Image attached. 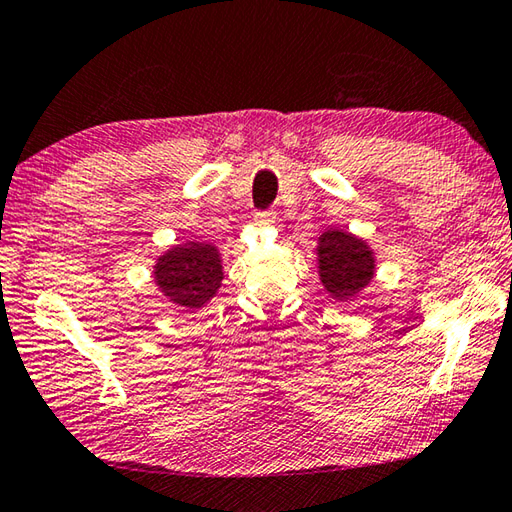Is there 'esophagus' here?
<instances>
[{
    "mask_svg": "<svg viewBox=\"0 0 512 512\" xmlns=\"http://www.w3.org/2000/svg\"><path fill=\"white\" fill-rule=\"evenodd\" d=\"M255 219H257V224H262V226H273L277 219V213L273 208H264V210H257Z\"/></svg>",
    "mask_w": 512,
    "mask_h": 512,
    "instance_id": "esophagus-1",
    "label": "esophagus"
}]
</instances>
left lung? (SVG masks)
<instances>
[{"label": "left lung", "mask_w": 512, "mask_h": 512, "mask_svg": "<svg viewBox=\"0 0 512 512\" xmlns=\"http://www.w3.org/2000/svg\"><path fill=\"white\" fill-rule=\"evenodd\" d=\"M373 253L362 239L339 230L319 237V277L337 302L355 297L373 277Z\"/></svg>", "instance_id": "1"}]
</instances>
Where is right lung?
Masks as SVG:
<instances>
[{
  "label": "right lung",
  "instance_id": "add662e5",
  "mask_svg": "<svg viewBox=\"0 0 512 512\" xmlns=\"http://www.w3.org/2000/svg\"><path fill=\"white\" fill-rule=\"evenodd\" d=\"M155 282L179 306H204L222 282L219 253L208 244L173 248L155 266Z\"/></svg>",
  "mask_w": 512,
  "mask_h": 512
}]
</instances>
